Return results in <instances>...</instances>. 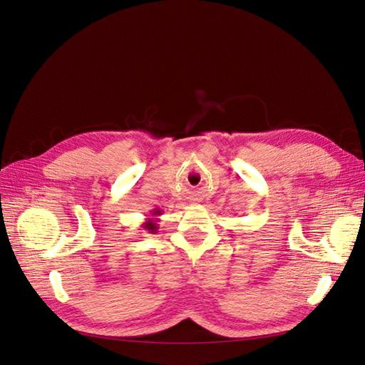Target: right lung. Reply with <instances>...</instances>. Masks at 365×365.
<instances>
[{
    "label": "right lung",
    "instance_id": "1",
    "mask_svg": "<svg viewBox=\"0 0 365 365\" xmlns=\"http://www.w3.org/2000/svg\"><path fill=\"white\" fill-rule=\"evenodd\" d=\"M163 215V210L159 209V207H156V209H153L152 210V213H150V217L144 221V223H142V227H144V230H147L148 234H156L158 232V217H161Z\"/></svg>",
    "mask_w": 365,
    "mask_h": 365
}]
</instances>
